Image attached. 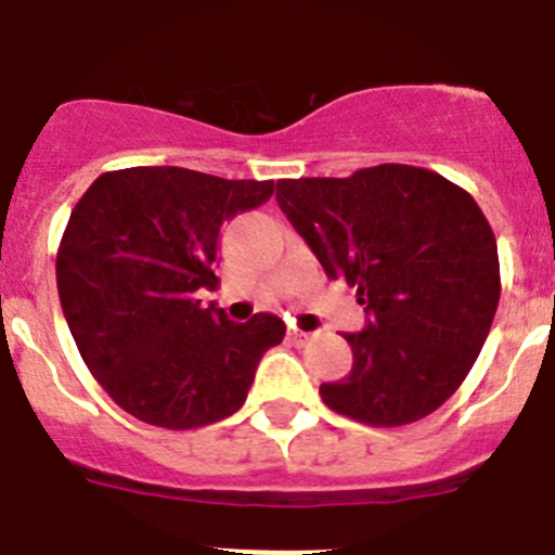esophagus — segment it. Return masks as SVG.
<instances>
[{
	"mask_svg": "<svg viewBox=\"0 0 555 555\" xmlns=\"http://www.w3.org/2000/svg\"><path fill=\"white\" fill-rule=\"evenodd\" d=\"M288 336H292V341H297V345H306V341H311L313 338V333L300 331V327H288Z\"/></svg>",
	"mask_w": 555,
	"mask_h": 555,
	"instance_id": "esophagus-1",
	"label": "esophagus"
}]
</instances>
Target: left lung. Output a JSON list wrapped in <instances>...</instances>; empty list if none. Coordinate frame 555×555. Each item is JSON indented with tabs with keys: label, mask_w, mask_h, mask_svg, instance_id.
<instances>
[{
	"label": "left lung",
	"mask_w": 555,
	"mask_h": 555,
	"mask_svg": "<svg viewBox=\"0 0 555 555\" xmlns=\"http://www.w3.org/2000/svg\"><path fill=\"white\" fill-rule=\"evenodd\" d=\"M278 205L366 311L364 331L345 333L350 375L320 386L327 409L372 428L434 414L473 370L500 302L498 242L478 203L436 171L380 164L278 180Z\"/></svg>",
	"instance_id": "left-lung-1"
}]
</instances>
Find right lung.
<instances>
[{
  "mask_svg": "<svg viewBox=\"0 0 555 555\" xmlns=\"http://www.w3.org/2000/svg\"><path fill=\"white\" fill-rule=\"evenodd\" d=\"M274 180L180 166L105 171L57 247V297L82 361L113 403L146 425L191 430L235 414L283 320L230 322L203 306L222 224L272 197Z\"/></svg>",
  "mask_w": 555,
  "mask_h": 555,
  "instance_id": "1",
  "label": "right lung"
}]
</instances>
